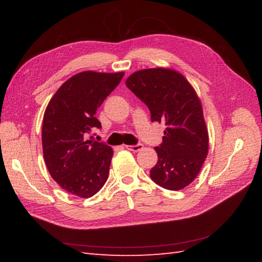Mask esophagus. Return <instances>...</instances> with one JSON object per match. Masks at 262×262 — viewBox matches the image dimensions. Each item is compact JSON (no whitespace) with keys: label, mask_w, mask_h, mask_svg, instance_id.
I'll use <instances>...</instances> for the list:
<instances>
[{"label":"esophagus","mask_w":262,"mask_h":262,"mask_svg":"<svg viewBox=\"0 0 262 262\" xmlns=\"http://www.w3.org/2000/svg\"><path fill=\"white\" fill-rule=\"evenodd\" d=\"M126 148L129 149L132 152H138L143 148V145L142 144H137V145H126Z\"/></svg>","instance_id":"1"}]
</instances>
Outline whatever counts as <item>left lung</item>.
Here are the masks:
<instances>
[{"mask_svg":"<svg viewBox=\"0 0 262 262\" xmlns=\"http://www.w3.org/2000/svg\"><path fill=\"white\" fill-rule=\"evenodd\" d=\"M126 86L151 111L152 121L164 122L163 142L154 147L158 162L152 180L168 190H181L196 179L208 153V130L203 105L179 72L155 68L134 72Z\"/></svg>","mask_w":262,"mask_h":262,"instance_id":"obj_1","label":"left lung"}]
</instances>
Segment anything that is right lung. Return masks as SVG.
Masks as SVG:
<instances>
[{
  "label": "right lung",
  "mask_w": 262,
  "mask_h": 262,
  "mask_svg": "<svg viewBox=\"0 0 262 262\" xmlns=\"http://www.w3.org/2000/svg\"><path fill=\"white\" fill-rule=\"evenodd\" d=\"M124 74L80 72L47 104L41 128L43 160L53 179L74 196L90 198L108 179L113 148L86 136L101 127L94 115Z\"/></svg>",
  "instance_id": "1"
}]
</instances>
